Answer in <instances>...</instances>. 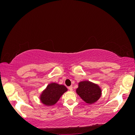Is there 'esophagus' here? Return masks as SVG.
<instances>
[{"label": "esophagus", "instance_id": "esophagus-1", "mask_svg": "<svg viewBox=\"0 0 135 135\" xmlns=\"http://www.w3.org/2000/svg\"><path fill=\"white\" fill-rule=\"evenodd\" d=\"M68 88H69V90H70V91H73V86H70V87H68Z\"/></svg>", "mask_w": 135, "mask_h": 135}]
</instances>
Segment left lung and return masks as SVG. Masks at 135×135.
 <instances>
[{"mask_svg":"<svg viewBox=\"0 0 135 135\" xmlns=\"http://www.w3.org/2000/svg\"><path fill=\"white\" fill-rule=\"evenodd\" d=\"M76 91L81 99L88 104L95 103L99 99L101 95L100 87L97 84L89 81L80 82Z\"/></svg>","mask_w":135,"mask_h":135,"instance_id":"obj_1","label":"left lung"}]
</instances>
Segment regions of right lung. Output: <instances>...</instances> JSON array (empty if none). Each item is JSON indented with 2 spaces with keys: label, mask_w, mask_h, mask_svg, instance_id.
I'll list each match as a JSON object with an SVG mask.
<instances>
[{
  "label": "right lung",
  "mask_w": 135,
  "mask_h": 135,
  "mask_svg": "<svg viewBox=\"0 0 135 135\" xmlns=\"http://www.w3.org/2000/svg\"><path fill=\"white\" fill-rule=\"evenodd\" d=\"M68 90L64 85H59L55 83L49 84L40 96V100L44 104L51 106L59 101L62 94Z\"/></svg>",
  "instance_id": "1"
}]
</instances>
